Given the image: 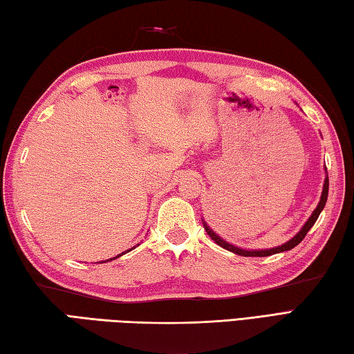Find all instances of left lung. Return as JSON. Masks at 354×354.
<instances>
[{
  "label": "left lung",
  "instance_id": "left-lung-1",
  "mask_svg": "<svg viewBox=\"0 0 354 354\" xmlns=\"http://www.w3.org/2000/svg\"><path fill=\"white\" fill-rule=\"evenodd\" d=\"M326 170V178H324V185H322V193H321V199L318 202L317 208L313 209V213L310 214L309 219H307V222L303 225L301 230H299L295 236H293L290 240H288V242L280 245V246H275V248H269V250H245V248H240V246H236L232 245L230 242H227V240L222 239L219 234H216V232L208 227V223L202 219V223H204V228L207 231V234L212 237V240H214V242L222 246L223 250H227L230 252H234L237 255H242V257H268V255H272V254H278V252H284V251H290L292 248H295L301 240L306 237L307 232H309V230L313 227L315 222H317V219L319 217L321 212L326 207V202H327V196H328V175H327V167H324Z\"/></svg>",
  "mask_w": 354,
  "mask_h": 354
}]
</instances>
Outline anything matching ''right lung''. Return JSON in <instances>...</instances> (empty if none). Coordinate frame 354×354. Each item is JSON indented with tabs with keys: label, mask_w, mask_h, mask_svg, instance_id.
Returning a JSON list of instances; mask_svg holds the SVG:
<instances>
[{
	"label": "right lung",
	"mask_w": 354,
	"mask_h": 354,
	"mask_svg": "<svg viewBox=\"0 0 354 354\" xmlns=\"http://www.w3.org/2000/svg\"><path fill=\"white\" fill-rule=\"evenodd\" d=\"M138 246V245H137ZM135 248V246H133ZM133 248H131V250H127V251H124V252H122V254H118V255H115V257H112V259H109V260H104V261H100V263H106V261H111V260H115V259H118V257H122L123 254H126V252H129V251H132Z\"/></svg>",
	"instance_id": "1"
}]
</instances>
